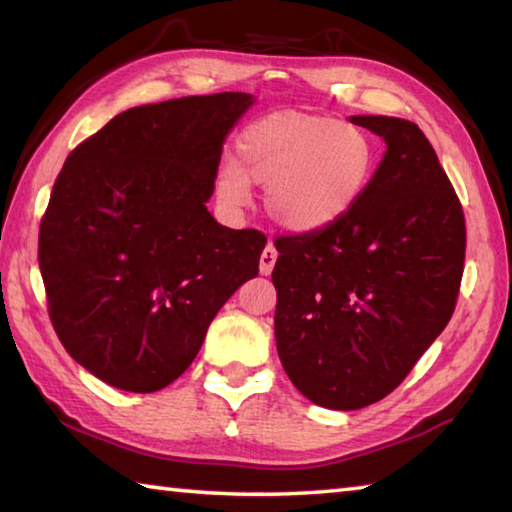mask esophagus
Returning a JSON list of instances; mask_svg holds the SVG:
<instances>
[{"mask_svg":"<svg viewBox=\"0 0 512 512\" xmlns=\"http://www.w3.org/2000/svg\"><path fill=\"white\" fill-rule=\"evenodd\" d=\"M275 259H277V250L273 248V244H268L264 248L262 257H259V273L271 275L273 273V266H275Z\"/></svg>","mask_w":512,"mask_h":512,"instance_id":"34e87169","label":"esophagus"}]
</instances>
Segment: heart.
Masks as SVG:
<instances>
[{
	"label": "heart",
	"mask_w": 512,
	"mask_h": 512,
	"mask_svg": "<svg viewBox=\"0 0 512 512\" xmlns=\"http://www.w3.org/2000/svg\"><path fill=\"white\" fill-rule=\"evenodd\" d=\"M376 145L351 123L300 111L255 120L237 138V163L217 174V194L230 208L250 201V181L266 188L275 224L300 235L345 219L376 172Z\"/></svg>",
	"instance_id": "b5f03b06"
}]
</instances>
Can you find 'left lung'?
<instances>
[{"label": "left lung", "mask_w": 512, "mask_h": 512, "mask_svg": "<svg viewBox=\"0 0 512 512\" xmlns=\"http://www.w3.org/2000/svg\"><path fill=\"white\" fill-rule=\"evenodd\" d=\"M387 150L345 219L275 241V342L291 383L327 410H360L403 383L457 304L466 219L416 123L351 116Z\"/></svg>", "instance_id": "obj_1"}]
</instances>
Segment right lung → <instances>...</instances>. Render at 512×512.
I'll return each mask as SVG.
<instances>
[{
    "label": "right lung",
    "mask_w": 512,
    "mask_h": 512,
    "mask_svg": "<svg viewBox=\"0 0 512 512\" xmlns=\"http://www.w3.org/2000/svg\"><path fill=\"white\" fill-rule=\"evenodd\" d=\"M253 105L226 91L132 107L64 161L40 271L55 333L102 383L136 394L174 383L257 277L266 237L206 208L226 138Z\"/></svg>",
    "instance_id": "right-lung-1"
}]
</instances>
